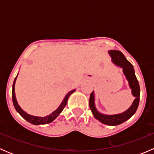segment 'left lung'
Masks as SVG:
<instances>
[{"label": "left lung", "mask_w": 154, "mask_h": 154, "mask_svg": "<svg viewBox=\"0 0 154 154\" xmlns=\"http://www.w3.org/2000/svg\"><path fill=\"white\" fill-rule=\"evenodd\" d=\"M109 54L111 57L112 61L116 66H120L123 68L124 74L127 77V80L129 82V85L132 89V94L136 97V99L134 100L131 106L125 112L118 115H112V116H107V115L101 114L96 109L95 106H94V92L92 91L90 94L89 97V107L94 115V117L100 121L101 123L110 126H116L121 125L128 120L136 112L138 106H139V99H140V87H139L137 78L135 75L133 65L125 58L124 54L121 51H116V50L109 51Z\"/></svg>", "instance_id": "1"}]
</instances>
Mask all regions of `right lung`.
Here are the masks:
<instances>
[{
  "label": "right lung",
  "instance_id": "obj_1",
  "mask_svg": "<svg viewBox=\"0 0 154 154\" xmlns=\"http://www.w3.org/2000/svg\"><path fill=\"white\" fill-rule=\"evenodd\" d=\"M18 76V75H17ZM17 76L15 77V80H14L13 82V85H12V102H13V105L15 106V109H16V111L25 119L26 121L29 122V123L32 124V125H46V124H49L51 122H52L53 121L55 120L56 118L62 112V111L63 110V109L65 108V106H66L67 104V101L69 97V96L74 92L75 90H72V91H69L66 96L65 97L64 100L62 102V103L60 104V106L54 112L51 113V115L49 116H45V117H36V116H30V115H28L27 113H26L25 112L23 111L22 109H21V107L18 106V103H17L16 98H15V80H16Z\"/></svg>",
  "mask_w": 154,
  "mask_h": 154
}]
</instances>
